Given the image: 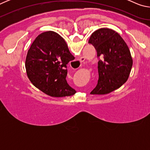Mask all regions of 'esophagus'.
<instances>
[{
  "mask_svg": "<svg viewBox=\"0 0 150 150\" xmlns=\"http://www.w3.org/2000/svg\"><path fill=\"white\" fill-rule=\"evenodd\" d=\"M85 61V58L84 57H81V59H80V62H83Z\"/></svg>",
  "mask_w": 150,
  "mask_h": 150,
  "instance_id": "esophagus-1",
  "label": "esophagus"
}]
</instances>
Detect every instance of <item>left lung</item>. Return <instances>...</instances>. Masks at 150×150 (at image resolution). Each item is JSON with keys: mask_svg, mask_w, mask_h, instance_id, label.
<instances>
[{"mask_svg": "<svg viewBox=\"0 0 150 150\" xmlns=\"http://www.w3.org/2000/svg\"><path fill=\"white\" fill-rule=\"evenodd\" d=\"M97 52L98 80L91 95H105L126 82L132 67L128 45L117 32L109 28L94 32L88 40Z\"/></svg>", "mask_w": 150, "mask_h": 150, "instance_id": "left-lung-1", "label": "left lung"}]
</instances>
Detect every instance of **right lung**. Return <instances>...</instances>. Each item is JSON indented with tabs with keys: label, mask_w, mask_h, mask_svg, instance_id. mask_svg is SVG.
<instances>
[{
	"label": "right lung",
	"mask_w": 150,
	"mask_h": 150,
	"mask_svg": "<svg viewBox=\"0 0 150 150\" xmlns=\"http://www.w3.org/2000/svg\"><path fill=\"white\" fill-rule=\"evenodd\" d=\"M75 57L65 40L57 33H42L28 52L25 66L30 81L35 87L54 97L71 96L76 93L66 81L67 65Z\"/></svg>",
	"instance_id": "right-lung-1"
}]
</instances>
